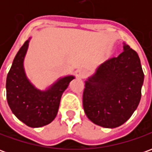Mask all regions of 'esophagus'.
<instances>
[{
	"mask_svg": "<svg viewBox=\"0 0 152 152\" xmlns=\"http://www.w3.org/2000/svg\"><path fill=\"white\" fill-rule=\"evenodd\" d=\"M88 75V72L86 71V70L81 69L79 71V73H78V76H79L80 78H81V79H84V78H86V76Z\"/></svg>",
	"mask_w": 152,
	"mask_h": 152,
	"instance_id": "obj_1",
	"label": "esophagus"
}]
</instances>
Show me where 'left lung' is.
Returning a JSON list of instances; mask_svg holds the SVG:
<instances>
[{
    "label": "left lung",
    "instance_id": "8db88e82",
    "mask_svg": "<svg viewBox=\"0 0 152 152\" xmlns=\"http://www.w3.org/2000/svg\"><path fill=\"white\" fill-rule=\"evenodd\" d=\"M144 73L137 52L128 45L118 57L105 61L86 81L83 107L93 123L116 128L139 104Z\"/></svg>",
    "mask_w": 152,
    "mask_h": 152
}]
</instances>
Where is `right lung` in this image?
Wrapping results in <instances>:
<instances>
[{"label":"right lung","mask_w":152,"mask_h":152,"mask_svg":"<svg viewBox=\"0 0 152 152\" xmlns=\"http://www.w3.org/2000/svg\"><path fill=\"white\" fill-rule=\"evenodd\" d=\"M26 40L13 61L6 78L7 102L19 121L31 128L50 124L56 117L63 93L75 77L68 76L58 80L45 91L35 88L26 76L23 60L28 48Z\"/></svg>","instance_id":"right-lung-1"}]
</instances>
